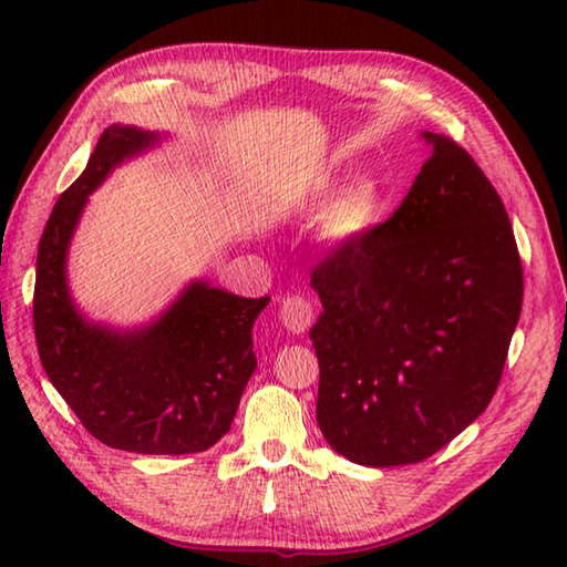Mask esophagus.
<instances>
[{"label": "esophagus", "mask_w": 567, "mask_h": 567, "mask_svg": "<svg viewBox=\"0 0 567 567\" xmlns=\"http://www.w3.org/2000/svg\"><path fill=\"white\" fill-rule=\"evenodd\" d=\"M280 319H282L287 331L299 336V333L309 331L311 323H315V309H311V305L305 297H287V299H282Z\"/></svg>", "instance_id": "esophagus-1"}]
</instances>
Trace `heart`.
Wrapping results in <instances>:
<instances>
[{
  "instance_id": "1",
  "label": "heart",
  "mask_w": 567,
  "mask_h": 567,
  "mask_svg": "<svg viewBox=\"0 0 567 567\" xmlns=\"http://www.w3.org/2000/svg\"><path fill=\"white\" fill-rule=\"evenodd\" d=\"M382 192L375 179L360 177L333 204L329 228L336 238H355L368 234L380 221Z\"/></svg>"
}]
</instances>
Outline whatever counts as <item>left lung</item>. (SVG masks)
Listing matches in <instances>:
<instances>
[{"label": "left lung", "instance_id": "obj_1", "mask_svg": "<svg viewBox=\"0 0 567 567\" xmlns=\"http://www.w3.org/2000/svg\"><path fill=\"white\" fill-rule=\"evenodd\" d=\"M431 158L388 221L323 258L317 421L368 467L426 461L485 412L519 323L524 272L507 209L465 148Z\"/></svg>", "mask_w": 567, "mask_h": 567}]
</instances>
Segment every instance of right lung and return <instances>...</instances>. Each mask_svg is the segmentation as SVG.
<instances>
[{
	"label": "right lung",
	"mask_w": 567,
	"mask_h": 567,
	"mask_svg": "<svg viewBox=\"0 0 567 567\" xmlns=\"http://www.w3.org/2000/svg\"><path fill=\"white\" fill-rule=\"evenodd\" d=\"M158 141V131L112 124L55 202L35 258L33 331L48 380L94 439L118 451L185 455L231 429L258 363L252 323L270 297L195 280L146 327L114 329L82 315L65 272L87 197L118 163Z\"/></svg>",
	"instance_id": "add662e5"
}]
</instances>
